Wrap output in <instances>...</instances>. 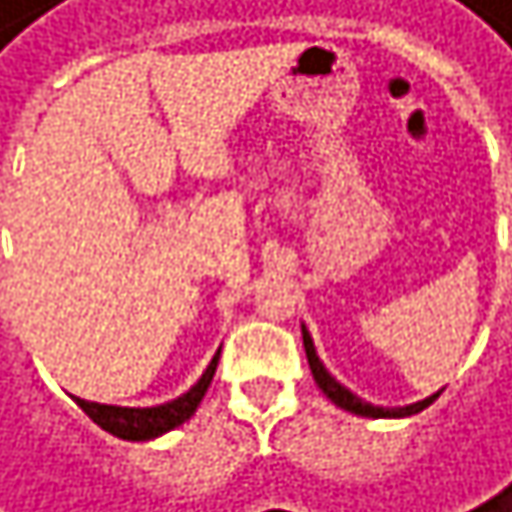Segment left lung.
<instances>
[{
    "mask_svg": "<svg viewBox=\"0 0 512 512\" xmlns=\"http://www.w3.org/2000/svg\"><path fill=\"white\" fill-rule=\"evenodd\" d=\"M302 342H305L308 366H311V375H314V381H317V388H320L332 403H336V406H342V409H348V412H354V415H366V418H403V415H415V412L427 409L433 400L440 397V394H433V397H427V400H421V403H412V406H403V409L369 406V403H363L360 397H354L351 391H345V388L339 385V381L323 369V363H320L317 354H314V342H311V336H308V329H302Z\"/></svg>",
    "mask_w": 512,
    "mask_h": 512,
    "instance_id": "left-lung-1",
    "label": "left lung"
}]
</instances>
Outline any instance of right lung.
<instances>
[{"instance_id": "add662e5", "label": "right lung", "mask_w": 512, "mask_h": 512, "mask_svg": "<svg viewBox=\"0 0 512 512\" xmlns=\"http://www.w3.org/2000/svg\"><path fill=\"white\" fill-rule=\"evenodd\" d=\"M216 363H219V351L216 357L210 360L207 372L201 375L198 385L176 397L173 403H164V406H152V409H121V406H100V403H88V400H75L82 406V412L100 424L106 433L118 440H152V437H161V433L180 427L183 421H189L198 409V403L204 400L210 381H213V372H216Z\"/></svg>"}]
</instances>
